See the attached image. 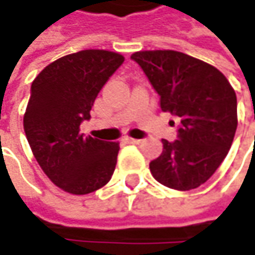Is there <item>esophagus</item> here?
Here are the masks:
<instances>
[{
    "label": "esophagus",
    "instance_id": "obj_1",
    "mask_svg": "<svg viewBox=\"0 0 255 255\" xmlns=\"http://www.w3.org/2000/svg\"><path fill=\"white\" fill-rule=\"evenodd\" d=\"M124 141L128 143V144H138V143H141V140H140V138H131V137H126V138H124Z\"/></svg>",
    "mask_w": 255,
    "mask_h": 255
}]
</instances>
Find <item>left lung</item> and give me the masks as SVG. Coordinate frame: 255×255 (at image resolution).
I'll use <instances>...</instances> for the list:
<instances>
[{
  "label": "left lung",
  "instance_id": "1",
  "mask_svg": "<svg viewBox=\"0 0 255 255\" xmlns=\"http://www.w3.org/2000/svg\"><path fill=\"white\" fill-rule=\"evenodd\" d=\"M131 60L158 93L161 111L180 120L177 138L162 140V153L149 164L152 176L170 189H196L232 146L238 126L232 85L214 66L180 51H138Z\"/></svg>",
  "mask_w": 255,
  "mask_h": 255
}]
</instances>
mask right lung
Wrapping results in <instances>:
<instances>
[{
    "label": "right lung",
    "mask_w": 255,
    "mask_h": 255,
    "mask_svg": "<svg viewBox=\"0 0 255 255\" xmlns=\"http://www.w3.org/2000/svg\"><path fill=\"white\" fill-rule=\"evenodd\" d=\"M123 63L118 53L82 50L50 63L30 85L26 138L42 171L65 192L91 193L115 171L120 143L85 137L79 126Z\"/></svg>",
    "instance_id": "obj_1"
}]
</instances>
